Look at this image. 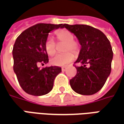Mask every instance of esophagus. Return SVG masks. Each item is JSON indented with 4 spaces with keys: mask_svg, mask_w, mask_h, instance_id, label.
Segmentation results:
<instances>
[{
    "mask_svg": "<svg viewBox=\"0 0 124 124\" xmlns=\"http://www.w3.org/2000/svg\"><path fill=\"white\" fill-rule=\"evenodd\" d=\"M66 70H67V67H63L61 68L62 71H66Z\"/></svg>",
    "mask_w": 124,
    "mask_h": 124,
    "instance_id": "34e87169",
    "label": "esophagus"
}]
</instances>
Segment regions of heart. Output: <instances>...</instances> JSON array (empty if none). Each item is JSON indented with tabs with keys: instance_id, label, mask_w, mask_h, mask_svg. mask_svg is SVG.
<instances>
[{
	"instance_id": "1",
	"label": "heart",
	"mask_w": 124,
	"mask_h": 124,
	"mask_svg": "<svg viewBox=\"0 0 124 124\" xmlns=\"http://www.w3.org/2000/svg\"><path fill=\"white\" fill-rule=\"evenodd\" d=\"M58 40L67 43L65 51H72L73 53L77 54L79 51L78 44L74 42L73 34L67 30H61L56 33ZM45 50L48 55H53L56 51L55 42L51 37H48L45 42ZM74 59V55L70 52H67L64 54H57L54 56L51 60L52 65L54 66L62 67L71 63Z\"/></svg>"
}]
</instances>
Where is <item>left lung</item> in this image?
Returning a JSON list of instances; mask_svg holds the SVG:
<instances>
[{"label":"left lung","mask_w":124,"mask_h":124,"mask_svg":"<svg viewBox=\"0 0 124 124\" xmlns=\"http://www.w3.org/2000/svg\"><path fill=\"white\" fill-rule=\"evenodd\" d=\"M64 28L76 36L81 45L75 62L81 66L76 67L77 73L70 81L71 87L80 94H94L103 88L111 73L113 53L110 42L102 31L90 25L64 24Z\"/></svg>","instance_id":"left-lung-1"}]
</instances>
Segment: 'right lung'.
<instances>
[{
  "label": "right lung",
  "mask_w": 124,
  "mask_h": 124,
  "mask_svg": "<svg viewBox=\"0 0 124 124\" xmlns=\"http://www.w3.org/2000/svg\"><path fill=\"white\" fill-rule=\"evenodd\" d=\"M63 27V24L38 23L25 30L16 39L13 48V70L22 89L29 94L42 96L51 92L54 80L61 72L59 67L40 69L38 65L48 62L45 50L48 34Z\"/></svg>",
  "instance_id": "add662e5"
}]
</instances>
